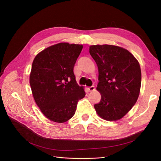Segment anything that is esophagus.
<instances>
[{"label":"esophagus","mask_w":161,"mask_h":161,"mask_svg":"<svg viewBox=\"0 0 161 161\" xmlns=\"http://www.w3.org/2000/svg\"><path fill=\"white\" fill-rule=\"evenodd\" d=\"M95 86H91V87H89L88 88V90H89V92H91V91H93L95 90Z\"/></svg>","instance_id":"34e87169"}]
</instances>
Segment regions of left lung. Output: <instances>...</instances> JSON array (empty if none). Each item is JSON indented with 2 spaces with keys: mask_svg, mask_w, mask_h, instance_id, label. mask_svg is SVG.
Here are the masks:
<instances>
[{
  "mask_svg": "<svg viewBox=\"0 0 161 161\" xmlns=\"http://www.w3.org/2000/svg\"><path fill=\"white\" fill-rule=\"evenodd\" d=\"M89 53L98 69L97 89L101 100L95 104L96 112L104 120H119L138 98L142 80L140 64L127 49L117 46H90Z\"/></svg>",
  "mask_w": 161,
  "mask_h": 161,
  "instance_id": "1",
  "label": "left lung"
}]
</instances>
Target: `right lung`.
I'll use <instances>...</instances> for the list:
<instances>
[{
    "instance_id": "1",
    "label": "right lung",
    "mask_w": 161,
    "mask_h": 161,
    "mask_svg": "<svg viewBox=\"0 0 161 161\" xmlns=\"http://www.w3.org/2000/svg\"><path fill=\"white\" fill-rule=\"evenodd\" d=\"M81 44L61 42L38 53L32 62L29 82L41 112L50 121L62 123L75 114L78 100L86 95L74 74Z\"/></svg>"
}]
</instances>
